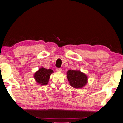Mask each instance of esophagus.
Masks as SVG:
<instances>
[{"label":"esophagus","mask_w":123,"mask_h":123,"mask_svg":"<svg viewBox=\"0 0 123 123\" xmlns=\"http://www.w3.org/2000/svg\"><path fill=\"white\" fill-rule=\"evenodd\" d=\"M56 71H58V72H61L62 69L61 68H56Z\"/></svg>","instance_id":"34e87169"}]
</instances>
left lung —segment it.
I'll return each mask as SVG.
<instances>
[{
	"mask_svg": "<svg viewBox=\"0 0 123 123\" xmlns=\"http://www.w3.org/2000/svg\"><path fill=\"white\" fill-rule=\"evenodd\" d=\"M67 78L71 86L76 88H82L87 83V76L80 70H68Z\"/></svg>",
	"mask_w": 123,
	"mask_h": 123,
	"instance_id": "8db88e82",
	"label": "left lung"
}]
</instances>
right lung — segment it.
Returning <instances> with one entry per match:
<instances>
[{
    "label": "right lung",
    "mask_w": 123,
    "mask_h": 123,
    "mask_svg": "<svg viewBox=\"0 0 123 123\" xmlns=\"http://www.w3.org/2000/svg\"><path fill=\"white\" fill-rule=\"evenodd\" d=\"M53 73L51 69H47L42 67L34 74L36 81L40 84V85H45L48 84L50 78V75Z\"/></svg>",
    "instance_id": "1"
}]
</instances>
